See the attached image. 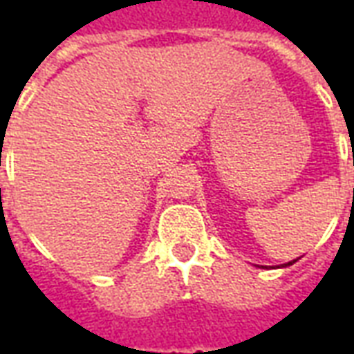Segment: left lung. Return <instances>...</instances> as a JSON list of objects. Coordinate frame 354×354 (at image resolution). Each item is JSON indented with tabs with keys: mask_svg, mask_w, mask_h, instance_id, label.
<instances>
[{
	"mask_svg": "<svg viewBox=\"0 0 354 354\" xmlns=\"http://www.w3.org/2000/svg\"><path fill=\"white\" fill-rule=\"evenodd\" d=\"M294 261H296V260H292V261H288V263H282V266H281V267H288V266H292V263H294Z\"/></svg>",
	"mask_w": 354,
	"mask_h": 354,
	"instance_id": "obj_1",
	"label": "left lung"
}]
</instances>
